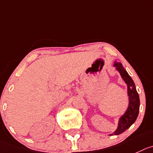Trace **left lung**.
<instances>
[{
    "instance_id": "8db88e82",
    "label": "left lung",
    "mask_w": 153,
    "mask_h": 153,
    "mask_svg": "<svg viewBox=\"0 0 153 153\" xmlns=\"http://www.w3.org/2000/svg\"><path fill=\"white\" fill-rule=\"evenodd\" d=\"M114 66L116 70L120 73L122 78L124 79L128 85V94L129 96V105L125 114L120 118L119 122L118 128L110 135H118L127 130L137 118L140 109L139 94L136 90L134 82L131 77L128 75L127 71L124 69L121 63L116 62Z\"/></svg>"
}]
</instances>
